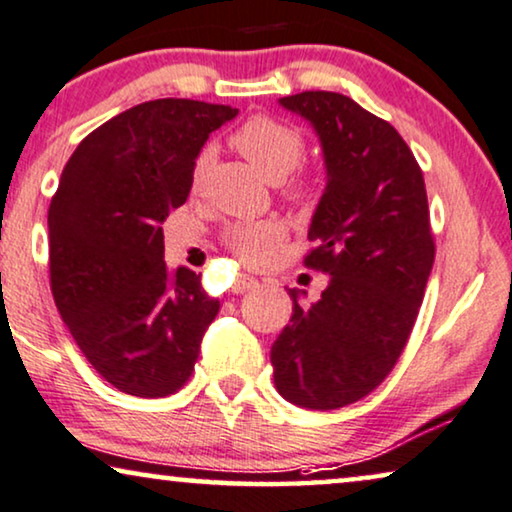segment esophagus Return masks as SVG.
<instances>
[{
	"label": "esophagus",
	"instance_id": "obj_1",
	"mask_svg": "<svg viewBox=\"0 0 512 512\" xmlns=\"http://www.w3.org/2000/svg\"><path fill=\"white\" fill-rule=\"evenodd\" d=\"M257 285V281L255 278H250V276H236V281H234V285H231V292H236V295H241V292H245V290H252Z\"/></svg>",
	"mask_w": 512,
	"mask_h": 512
}]
</instances>
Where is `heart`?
<instances>
[{
	"label": "heart",
	"instance_id": "heart-1",
	"mask_svg": "<svg viewBox=\"0 0 512 512\" xmlns=\"http://www.w3.org/2000/svg\"><path fill=\"white\" fill-rule=\"evenodd\" d=\"M231 145L248 159L267 180H283L295 170L304 159L306 142L299 128L285 124L281 119L257 114L243 121L231 135ZM210 161V152L196 156L192 182L199 185L203 173H206ZM288 194L292 199H306L311 194V182L304 175L292 177L288 182ZM285 229L276 220H248L236 222L224 231V243L234 252L238 260L245 264H262L271 255V250L283 241Z\"/></svg>",
	"mask_w": 512,
	"mask_h": 512
}]
</instances>
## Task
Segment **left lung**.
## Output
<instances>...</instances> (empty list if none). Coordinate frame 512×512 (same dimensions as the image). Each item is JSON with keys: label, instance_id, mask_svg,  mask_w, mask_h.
Here are the masks:
<instances>
[{"label": "left lung", "instance_id": "obj_1", "mask_svg": "<svg viewBox=\"0 0 512 512\" xmlns=\"http://www.w3.org/2000/svg\"><path fill=\"white\" fill-rule=\"evenodd\" d=\"M323 145L327 185L304 267L330 283L318 302L290 290L292 318L271 346L292 405L337 410L370 395L403 356L435 260L424 173L388 121L330 91L285 95Z\"/></svg>", "mask_w": 512, "mask_h": 512}]
</instances>
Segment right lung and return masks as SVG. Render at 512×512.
<instances>
[{
	"label": "right lung",
	"mask_w": 512,
	"mask_h": 512,
	"mask_svg": "<svg viewBox=\"0 0 512 512\" xmlns=\"http://www.w3.org/2000/svg\"><path fill=\"white\" fill-rule=\"evenodd\" d=\"M238 109L187 98L135 105L88 133L49 206L56 306L93 370L138 398L192 377L220 302L201 274L168 269L163 222L187 201L208 135Z\"/></svg>",
	"instance_id": "obj_1"
}]
</instances>
